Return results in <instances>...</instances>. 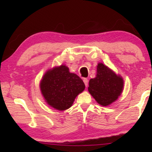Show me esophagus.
Segmentation results:
<instances>
[{"label":"esophagus","instance_id":"34e87169","mask_svg":"<svg viewBox=\"0 0 152 152\" xmlns=\"http://www.w3.org/2000/svg\"><path fill=\"white\" fill-rule=\"evenodd\" d=\"M83 82H84V84H85L86 87L88 86V80L87 79V78H84V79H83Z\"/></svg>","mask_w":152,"mask_h":152}]
</instances>
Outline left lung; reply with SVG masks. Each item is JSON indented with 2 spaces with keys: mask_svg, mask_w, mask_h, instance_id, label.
Returning a JSON list of instances; mask_svg holds the SVG:
<instances>
[{
  "mask_svg": "<svg viewBox=\"0 0 152 152\" xmlns=\"http://www.w3.org/2000/svg\"><path fill=\"white\" fill-rule=\"evenodd\" d=\"M124 80L121 76L102 63H98L96 75L89 80V93L99 104L107 107L121 94Z\"/></svg>",
  "mask_w": 152,
  "mask_h": 152,
  "instance_id": "8db88e82",
  "label": "left lung"
}]
</instances>
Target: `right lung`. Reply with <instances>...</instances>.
Segmentation results:
<instances>
[{"mask_svg": "<svg viewBox=\"0 0 152 152\" xmlns=\"http://www.w3.org/2000/svg\"><path fill=\"white\" fill-rule=\"evenodd\" d=\"M41 92L49 106L58 110L70 108L78 95L84 91L85 85L80 77L61 64L50 69L39 83Z\"/></svg>", "mask_w": 152, "mask_h": 152, "instance_id": "obj_1", "label": "right lung"}]
</instances>
